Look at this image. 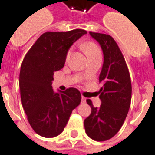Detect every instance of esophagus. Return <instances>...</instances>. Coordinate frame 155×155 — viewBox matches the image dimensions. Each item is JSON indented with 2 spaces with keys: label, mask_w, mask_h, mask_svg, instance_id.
Here are the masks:
<instances>
[{
  "label": "esophagus",
  "mask_w": 155,
  "mask_h": 155,
  "mask_svg": "<svg viewBox=\"0 0 155 155\" xmlns=\"http://www.w3.org/2000/svg\"><path fill=\"white\" fill-rule=\"evenodd\" d=\"M81 103H82V104H85V103H86V99L84 97L81 98Z\"/></svg>",
  "instance_id": "obj_1"
}]
</instances>
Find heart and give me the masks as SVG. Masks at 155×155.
I'll return each instance as SVG.
<instances>
[{"mask_svg": "<svg viewBox=\"0 0 155 155\" xmlns=\"http://www.w3.org/2000/svg\"><path fill=\"white\" fill-rule=\"evenodd\" d=\"M82 48H83V51H84V52L86 54L87 56H91V55H93L94 54L101 53V51L99 50L98 46L95 44H94V43H91V42L85 43V44L83 45ZM70 54H71V52H68L67 55H66V59L69 58Z\"/></svg>", "mask_w": 155, "mask_h": 155, "instance_id": "obj_1", "label": "heart"}]
</instances>
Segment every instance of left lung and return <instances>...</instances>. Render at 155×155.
I'll use <instances>...</instances> for the list:
<instances>
[{"mask_svg": "<svg viewBox=\"0 0 155 155\" xmlns=\"http://www.w3.org/2000/svg\"><path fill=\"white\" fill-rule=\"evenodd\" d=\"M100 44L104 55L99 82L103 84L98 91L101 104L94 107L91 100L87 104L91 114L84 120L87 135L96 141H104L114 136L130 110L131 102V81L126 63L116 42L110 35L90 32Z\"/></svg>", "mask_w": 155, "mask_h": 155, "instance_id": "8db88e82", "label": "left lung"}]
</instances>
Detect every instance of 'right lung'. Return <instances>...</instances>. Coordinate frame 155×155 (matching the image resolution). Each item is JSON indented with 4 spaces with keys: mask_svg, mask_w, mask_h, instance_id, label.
Wrapping results in <instances>:
<instances>
[{
    "mask_svg": "<svg viewBox=\"0 0 155 155\" xmlns=\"http://www.w3.org/2000/svg\"><path fill=\"white\" fill-rule=\"evenodd\" d=\"M87 32L76 29L67 32H45L22 62L19 85L23 109L32 129L39 135L53 138L64 130L74 109L81 104L75 88L53 91L54 71L64 67L68 51Z\"/></svg>",
    "mask_w": 155,
    "mask_h": 155,
    "instance_id": "1",
    "label": "right lung"
}]
</instances>
